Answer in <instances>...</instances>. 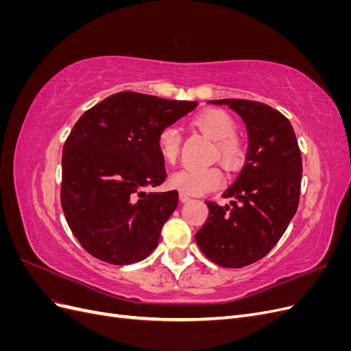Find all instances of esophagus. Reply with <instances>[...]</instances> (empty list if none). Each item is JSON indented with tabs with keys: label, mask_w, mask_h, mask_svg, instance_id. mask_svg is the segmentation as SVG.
Instances as JSON below:
<instances>
[{
	"label": "esophagus",
	"mask_w": 351,
	"mask_h": 351,
	"mask_svg": "<svg viewBox=\"0 0 351 351\" xmlns=\"http://www.w3.org/2000/svg\"><path fill=\"white\" fill-rule=\"evenodd\" d=\"M190 199H192V197H190L189 195H186V193H180V200H182V202H189Z\"/></svg>",
	"instance_id": "obj_1"
}]
</instances>
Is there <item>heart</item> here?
<instances>
[{
  "mask_svg": "<svg viewBox=\"0 0 351 351\" xmlns=\"http://www.w3.org/2000/svg\"><path fill=\"white\" fill-rule=\"evenodd\" d=\"M192 124L215 141L214 152L222 165L234 169L243 162L246 147L236 136L237 124L230 114L222 110H206L197 114ZM156 146L165 161L173 164L182 151V134L176 127H164L156 136ZM222 184L224 173L218 167L183 168L171 176V186L186 195H204L219 189Z\"/></svg>",
  "mask_w": 351,
  "mask_h": 351,
  "instance_id": "heart-1",
  "label": "heart"
}]
</instances>
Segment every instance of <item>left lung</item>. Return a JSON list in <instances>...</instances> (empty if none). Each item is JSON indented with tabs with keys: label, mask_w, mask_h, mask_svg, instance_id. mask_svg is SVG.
I'll return each instance as SVG.
<instances>
[{
	"label": "left lung",
	"mask_w": 351,
	"mask_h": 351,
	"mask_svg": "<svg viewBox=\"0 0 351 351\" xmlns=\"http://www.w3.org/2000/svg\"><path fill=\"white\" fill-rule=\"evenodd\" d=\"M227 105L246 124L249 151L236 182L226 192L231 206L206 200L209 217L196 232L205 256L222 268L261 261L282 237L300 200L302 152L291 123L267 104L247 99Z\"/></svg>",
	"instance_id": "1"
}]
</instances>
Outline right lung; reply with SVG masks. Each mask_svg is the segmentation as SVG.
Masks as SVG:
<instances>
[{"label":"right lung","instance_id":"add662e5","mask_svg":"<svg viewBox=\"0 0 351 351\" xmlns=\"http://www.w3.org/2000/svg\"><path fill=\"white\" fill-rule=\"evenodd\" d=\"M124 90L84 112L62 147L61 208L93 258L111 265L141 262L156 249L178 192L146 193L167 178L156 136L196 108Z\"/></svg>","mask_w":351,"mask_h":351}]
</instances>
